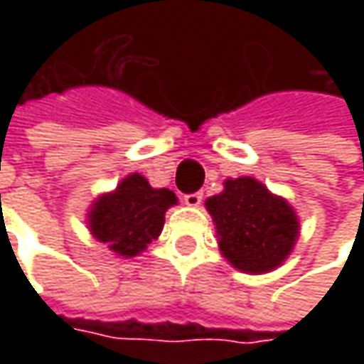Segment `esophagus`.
Segmentation results:
<instances>
[{
  "label": "esophagus",
  "instance_id": "obj_1",
  "mask_svg": "<svg viewBox=\"0 0 364 364\" xmlns=\"http://www.w3.org/2000/svg\"><path fill=\"white\" fill-rule=\"evenodd\" d=\"M184 204H186V206H190V208H196V206H200V204H203V194H200V192L186 194V196H184Z\"/></svg>",
  "mask_w": 364,
  "mask_h": 364
}]
</instances>
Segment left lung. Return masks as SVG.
I'll return each mask as SVG.
<instances>
[{
  "mask_svg": "<svg viewBox=\"0 0 364 364\" xmlns=\"http://www.w3.org/2000/svg\"><path fill=\"white\" fill-rule=\"evenodd\" d=\"M206 198L220 255L235 269L261 275L284 265L300 237V218L284 196L251 176L227 178Z\"/></svg>",
  "mask_w": 364,
  "mask_h": 364,
  "instance_id": "left-lung-1",
  "label": "left lung"
}]
</instances>
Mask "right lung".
Segmentation results:
<instances>
[{"label": "right lung", "mask_w": 364, "mask_h": 364, "mask_svg": "<svg viewBox=\"0 0 364 364\" xmlns=\"http://www.w3.org/2000/svg\"><path fill=\"white\" fill-rule=\"evenodd\" d=\"M174 204L178 198L172 190L154 188L146 176L133 172L121 180L117 188L92 200L87 227L117 257H137L160 237L166 213Z\"/></svg>", "instance_id": "add662e5"}]
</instances>
